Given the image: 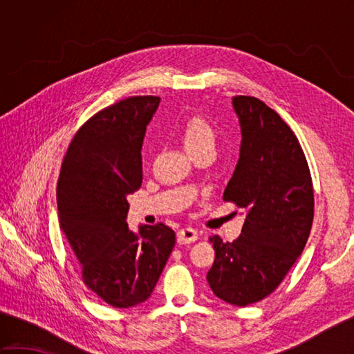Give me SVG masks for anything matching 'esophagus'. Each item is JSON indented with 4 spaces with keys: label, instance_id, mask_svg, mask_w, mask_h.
<instances>
[{
    "label": "esophagus",
    "instance_id": "34e87169",
    "mask_svg": "<svg viewBox=\"0 0 354 354\" xmlns=\"http://www.w3.org/2000/svg\"><path fill=\"white\" fill-rule=\"evenodd\" d=\"M176 237H178V243H179V245H187V243L196 242L198 237H199V232H198L196 230H194V228L187 227V228L179 230Z\"/></svg>",
    "mask_w": 354,
    "mask_h": 354
}]
</instances>
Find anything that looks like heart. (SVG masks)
I'll use <instances>...</instances> for the list:
<instances>
[{
    "mask_svg": "<svg viewBox=\"0 0 354 354\" xmlns=\"http://www.w3.org/2000/svg\"><path fill=\"white\" fill-rule=\"evenodd\" d=\"M183 140L189 152L199 147L214 146L216 133L207 120L201 115H193L187 120L183 127Z\"/></svg>",
    "mask_w": 354,
    "mask_h": 354,
    "instance_id": "heart-1",
    "label": "heart"
}]
</instances>
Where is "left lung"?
Instances as JSON below:
<instances>
[{
	"label": "left lung",
	"mask_w": 354,
	"mask_h": 354,
	"mask_svg": "<svg viewBox=\"0 0 354 354\" xmlns=\"http://www.w3.org/2000/svg\"><path fill=\"white\" fill-rule=\"evenodd\" d=\"M232 104L243 140L223 201L248 213L231 243L209 237L216 257L207 281L216 297L245 307L270 295L301 255L315 199L309 164L289 124L255 97L236 95Z\"/></svg>",
	"instance_id": "obj_1"
}]
</instances>
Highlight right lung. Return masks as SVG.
<instances>
[{
  "label": "right lung",
  "instance_id": "right-lung-1",
  "mask_svg": "<svg viewBox=\"0 0 354 354\" xmlns=\"http://www.w3.org/2000/svg\"><path fill=\"white\" fill-rule=\"evenodd\" d=\"M160 104L132 95L80 126L57 181L61 228L80 263V278L104 303L127 309L150 297L176 242L164 223L127 228V196L142 181L141 146Z\"/></svg>",
  "mask_w": 354,
  "mask_h": 354
}]
</instances>
